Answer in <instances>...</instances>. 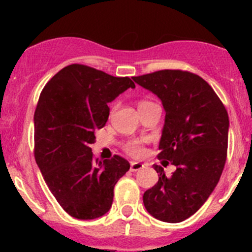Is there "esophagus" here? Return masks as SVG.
<instances>
[{"label": "esophagus", "mask_w": 252, "mask_h": 252, "mask_svg": "<svg viewBox=\"0 0 252 252\" xmlns=\"http://www.w3.org/2000/svg\"><path fill=\"white\" fill-rule=\"evenodd\" d=\"M144 166H145V164L140 163V162H131L130 171L131 172H138V171H140V169L144 168Z\"/></svg>", "instance_id": "esophagus-1"}]
</instances>
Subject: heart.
Segmentation results:
<instances>
[{
    "mask_svg": "<svg viewBox=\"0 0 252 252\" xmlns=\"http://www.w3.org/2000/svg\"><path fill=\"white\" fill-rule=\"evenodd\" d=\"M152 103L154 102H151V101L142 100L138 103V110H141V108L152 105ZM112 113H113V108L111 110V114ZM144 144H145V140H142V139H133V140H129L124 144V149H126V151L128 152L130 156L140 157L145 154Z\"/></svg>",
    "mask_w": 252,
    "mask_h": 252,
    "instance_id": "b5f03b06",
    "label": "heart"
}]
</instances>
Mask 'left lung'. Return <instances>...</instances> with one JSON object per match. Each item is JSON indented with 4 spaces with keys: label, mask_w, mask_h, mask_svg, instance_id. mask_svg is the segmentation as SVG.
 <instances>
[{
    "label": "left lung",
    "mask_w": 252,
    "mask_h": 252,
    "mask_svg": "<svg viewBox=\"0 0 252 252\" xmlns=\"http://www.w3.org/2000/svg\"><path fill=\"white\" fill-rule=\"evenodd\" d=\"M133 80L161 98L166 119L157 157L177 167L167 177L154 166L158 182L144 192L145 208L163 222H182L205 204L220 180L227 159L228 112L207 81L187 70H157Z\"/></svg>",
    "instance_id": "left-lung-1"
}]
</instances>
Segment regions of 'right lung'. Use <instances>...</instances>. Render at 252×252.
Instances as JSON below:
<instances>
[{
	"label": "right lung",
	"mask_w": 252,
	"mask_h": 252,
	"mask_svg": "<svg viewBox=\"0 0 252 252\" xmlns=\"http://www.w3.org/2000/svg\"><path fill=\"white\" fill-rule=\"evenodd\" d=\"M129 88H135L130 78L75 63L51 78L40 94L34 114L35 161L58 204L78 220L108 212L114 185L130 168L118 155L95 159L90 147L110 116L107 103Z\"/></svg>",
	"instance_id": "obj_1"
}]
</instances>
